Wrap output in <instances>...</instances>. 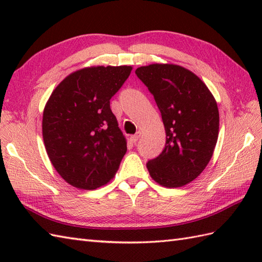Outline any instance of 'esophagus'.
Returning <instances> with one entry per match:
<instances>
[{
    "label": "esophagus",
    "instance_id": "obj_1",
    "mask_svg": "<svg viewBox=\"0 0 262 262\" xmlns=\"http://www.w3.org/2000/svg\"><path fill=\"white\" fill-rule=\"evenodd\" d=\"M141 135H142V133H141V132H137L136 134H134V135H132V136H130V141H132L133 143H136L138 140H140Z\"/></svg>",
    "mask_w": 262,
    "mask_h": 262
}]
</instances>
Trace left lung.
<instances>
[{
  "mask_svg": "<svg viewBox=\"0 0 262 262\" xmlns=\"http://www.w3.org/2000/svg\"><path fill=\"white\" fill-rule=\"evenodd\" d=\"M153 94L165 128V146L146 163L153 179L168 188L187 185L202 173L219 137L217 103L192 72L173 64H152L135 71Z\"/></svg>",
  "mask_w": 262,
  "mask_h": 262,
  "instance_id": "1",
  "label": "left lung"
}]
</instances>
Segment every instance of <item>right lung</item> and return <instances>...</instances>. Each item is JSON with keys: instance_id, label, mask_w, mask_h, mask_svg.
<instances>
[{"instance_id": "right-lung-1", "label": "right lung", "mask_w": 262, "mask_h": 262, "mask_svg": "<svg viewBox=\"0 0 262 262\" xmlns=\"http://www.w3.org/2000/svg\"><path fill=\"white\" fill-rule=\"evenodd\" d=\"M130 66H98L69 75L53 91L42 115V137L54 168L70 185L97 189L116 174L127 151L110 99Z\"/></svg>"}]
</instances>
